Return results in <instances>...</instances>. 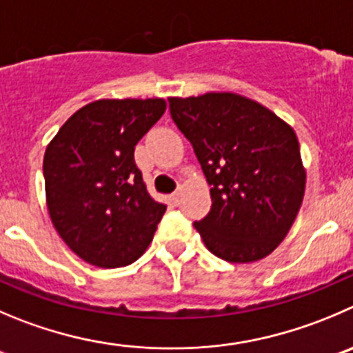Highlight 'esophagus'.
Returning a JSON list of instances; mask_svg holds the SVG:
<instances>
[{"mask_svg":"<svg viewBox=\"0 0 353 353\" xmlns=\"http://www.w3.org/2000/svg\"><path fill=\"white\" fill-rule=\"evenodd\" d=\"M170 203H171V206H179V204H180V194L179 192L171 194Z\"/></svg>","mask_w":353,"mask_h":353,"instance_id":"34e87169","label":"esophagus"}]
</instances>
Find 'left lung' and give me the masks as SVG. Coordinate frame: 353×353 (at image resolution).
Returning a JSON list of instances; mask_svg holds the SVG:
<instances>
[{
    "mask_svg": "<svg viewBox=\"0 0 353 353\" xmlns=\"http://www.w3.org/2000/svg\"><path fill=\"white\" fill-rule=\"evenodd\" d=\"M211 189L194 227L214 256L250 263L283 243L300 211L305 170L293 128L236 93L168 99Z\"/></svg>",
    "mask_w": 353,
    "mask_h": 353,
    "instance_id": "8db88e82",
    "label": "left lung"
}]
</instances>
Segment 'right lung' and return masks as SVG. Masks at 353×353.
I'll use <instances>...</instances> for the list:
<instances>
[{"instance_id": "right-lung-1", "label": "right lung", "mask_w": 353, "mask_h": 353, "mask_svg": "<svg viewBox=\"0 0 353 353\" xmlns=\"http://www.w3.org/2000/svg\"><path fill=\"white\" fill-rule=\"evenodd\" d=\"M166 110L163 99L97 100L65 121L43 159L50 218L81 260L126 267L152 241L166 204L149 196L135 145Z\"/></svg>"}]
</instances>
